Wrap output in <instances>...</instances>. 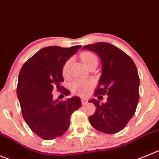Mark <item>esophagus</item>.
Instances as JSON below:
<instances>
[{
	"instance_id": "34e87169",
	"label": "esophagus",
	"mask_w": 159,
	"mask_h": 159,
	"mask_svg": "<svg viewBox=\"0 0 159 159\" xmlns=\"http://www.w3.org/2000/svg\"><path fill=\"white\" fill-rule=\"evenodd\" d=\"M81 102H82L83 105H85V104H87L88 102H89V100H88V98H81Z\"/></svg>"
}]
</instances>
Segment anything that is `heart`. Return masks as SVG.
I'll use <instances>...</instances> for the list:
<instances>
[{"label": "heart", "instance_id": "b5f03b06", "mask_svg": "<svg viewBox=\"0 0 159 159\" xmlns=\"http://www.w3.org/2000/svg\"><path fill=\"white\" fill-rule=\"evenodd\" d=\"M81 59L86 67H89L92 63L98 61L96 56L94 53H91V52H84V53H81ZM69 65H70V61H67L64 65V67H63L62 73L64 76L67 75ZM90 88L91 82L89 81L78 80V81H74L71 84L72 91L74 92H76V93L81 94V95H85L86 93H88V92L90 90Z\"/></svg>", "mask_w": 159, "mask_h": 159}]
</instances>
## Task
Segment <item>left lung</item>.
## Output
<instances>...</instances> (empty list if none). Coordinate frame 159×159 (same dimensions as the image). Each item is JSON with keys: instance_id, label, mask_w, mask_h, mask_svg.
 <instances>
[{"instance_id": "obj_1", "label": "left lung", "mask_w": 159, "mask_h": 159, "mask_svg": "<svg viewBox=\"0 0 159 159\" xmlns=\"http://www.w3.org/2000/svg\"><path fill=\"white\" fill-rule=\"evenodd\" d=\"M83 50L99 57L102 75L95 95H108L105 103L95 98L89 100L96 107L95 113L89 117V122L98 131L116 134L133 117L139 101L140 80L136 65L128 55L108 43L86 45Z\"/></svg>"}]
</instances>
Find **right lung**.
<instances>
[{
    "label": "right lung",
    "instance_id": "add662e5",
    "mask_svg": "<svg viewBox=\"0 0 159 159\" xmlns=\"http://www.w3.org/2000/svg\"><path fill=\"white\" fill-rule=\"evenodd\" d=\"M81 47L63 48L52 46L41 49L28 60L18 75L17 96L23 118L32 132L44 140L62 136L69 128L72 113L81 106V98L73 96L61 102L53 99L55 88L70 91L61 86L62 69L65 63Z\"/></svg>",
    "mask_w": 159,
    "mask_h": 159
}]
</instances>
